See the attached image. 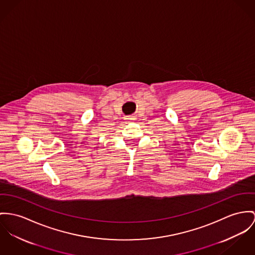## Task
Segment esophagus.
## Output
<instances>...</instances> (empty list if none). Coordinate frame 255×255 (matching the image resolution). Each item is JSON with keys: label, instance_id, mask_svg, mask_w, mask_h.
Instances as JSON below:
<instances>
[{"label": "esophagus", "instance_id": "34e87169", "mask_svg": "<svg viewBox=\"0 0 255 255\" xmlns=\"http://www.w3.org/2000/svg\"><path fill=\"white\" fill-rule=\"evenodd\" d=\"M125 120L128 121V122H130V121L134 120V118H133V117H127V118H125Z\"/></svg>", "mask_w": 255, "mask_h": 255}]
</instances>
